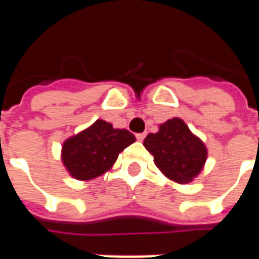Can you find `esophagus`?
<instances>
[{"label": "esophagus", "instance_id": "34e87169", "mask_svg": "<svg viewBox=\"0 0 259 259\" xmlns=\"http://www.w3.org/2000/svg\"><path fill=\"white\" fill-rule=\"evenodd\" d=\"M146 136L147 133H137V135H136V139H137L139 141H143L144 139H146Z\"/></svg>", "mask_w": 259, "mask_h": 259}]
</instances>
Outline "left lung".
Returning <instances> with one entry per match:
<instances>
[{
  "label": "left lung",
  "mask_w": 259,
  "mask_h": 259,
  "mask_svg": "<svg viewBox=\"0 0 259 259\" xmlns=\"http://www.w3.org/2000/svg\"><path fill=\"white\" fill-rule=\"evenodd\" d=\"M144 147L152 154L159 170L182 185L200 174L206 159L205 146L178 118L166 120L158 133L147 136Z\"/></svg>",
  "instance_id": "8db88e82"
}]
</instances>
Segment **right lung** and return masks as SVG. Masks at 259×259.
I'll return each mask as SVG.
<instances>
[{
    "label": "right lung",
    "instance_id": "obj_1",
    "mask_svg": "<svg viewBox=\"0 0 259 259\" xmlns=\"http://www.w3.org/2000/svg\"><path fill=\"white\" fill-rule=\"evenodd\" d=\"M129 130L113 129L105 120H97L89 129L69 139L62 147V159L70 175L90 180L107 172L122 152L135 143Z\"/></svg>",
    "mask_w": 259,
    "mask_h": 259
}]
</instances>
